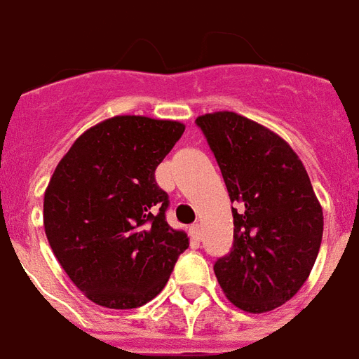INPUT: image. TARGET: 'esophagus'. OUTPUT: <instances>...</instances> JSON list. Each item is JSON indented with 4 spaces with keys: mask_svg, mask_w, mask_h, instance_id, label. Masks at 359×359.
Here are the masks:
<instances>
[{
    "mask_svg": "<svg viewBox=\"0 0 359 359\" xmlns=\"http://www.w3.org/2000/svg\"><path fill=\"white\" fill-rule=\"evenodd\" d=\"M189 233H191V239H194V241L202 239V233H200V226H198V224L189 226Z\"/></svg>",
    "mask_w": 359,
    "mask_h": 359,
    "instance_id": "esophagus-1",
    "label": "esophagus"
}]
</instances>
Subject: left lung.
<instances>
[{
	"label": "left lung",
	"instance_id": "1",
	"mask_svg": "<svg viewBox=\"0 0 359 359\" xmlns=\"http://www.w3.org/2000/svg\"><path fill=\"white\" fill-rule=\"evenodd\" d=\"M233 203V246L215 263L228 300L265 313L294 297L323 241V208L297 151L233 111L198 116Z\"/></svg>",
	"mask_w": 359,
	"mask_h": 359
}]
</instances>
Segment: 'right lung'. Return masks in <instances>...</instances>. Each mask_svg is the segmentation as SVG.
Wrapping results in <instances>:
<instances>
[{
    "label": "right lung",
    "mask_w": 359,
    "mask_h": 359,
    "mask_svg": "<svg viewBox=\"0 0 359 359\" xmlns=\"http://www.w3.org/2000/svg\"><path fill=\"white\" fill-rule=\"evenodd\" d=\"M185 131L177 120L118 114L88 128L44 193V229L74 285L94 304L133 309L161 293L189 237L165 219L156 168Z\"/></svg>",
    "instance_id": "right-lung-1"
}]
</instances>
